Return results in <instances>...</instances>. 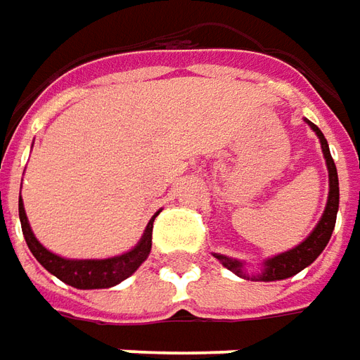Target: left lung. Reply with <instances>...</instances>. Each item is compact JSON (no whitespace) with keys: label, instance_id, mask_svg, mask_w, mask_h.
I'll return each instance as SVG.
<instances>
[{"label":"left lung","instance_id":"obj_1","mask_svg":"<svg viewBox=\"0 0 360 360\" xmlns=\"http://www.w3.org/2000/svg\"><path fill=\"white\" fill-rule=\"evenodd\" d=\"M307 126L314 129L315 136L319 138L321 143V151H323L325 165L329 171V195H327V205H325V211L321 214L319 222L315 224V229L309 232V236L303 242H300L297 246H293L292 250L282 252V254H276L272 258L264 260L260 272L248 274L246 272V264L236 258H229L224 254H214V258L232 274H236L238 278L244 280H258V282H276V280H285V278H292L297 272H302L303 268H307L309 264L317 260V256L325 250L327 242L331 238L335 229V221H337V211H339V177H337V167H335V161L331 158V151H329V143L321 134V129L315 126L314 122L305 120Z\"/></svg>","mask_w":360,"mask_h":360}]
</instances>
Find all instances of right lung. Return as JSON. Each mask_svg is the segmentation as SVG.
<instances>
[{
  "instance_id": "add662e5",
  "label": "right lung",
  "mask_w": 360,
  "mask_h": 360,
  "mask_svg": "<svg viewBox=\"0 0 360 360\" xmlns=\"http://www.w3.org/2000/svg\"><path fill=\"white\" fill-rule=\"evenodd\" d=\"M158 212L151 217L148 222L146 231L141 234L139 242L131 250L112 256V258H86V260H78V258H63L55 252L46 250L41 242L37 240V236L31 231V224L27 219L25 207L21 200L19 193V221L23 229L27 246L31 254L37 258V262L45 268L46 272L57 276L60 282L68 283L77 290H102V288H112L124 282L131 274L138 270L141 264L148 260L149 252H151V232H153V221H155Z\"/></svg>"
}]
</instances>
